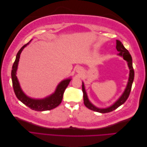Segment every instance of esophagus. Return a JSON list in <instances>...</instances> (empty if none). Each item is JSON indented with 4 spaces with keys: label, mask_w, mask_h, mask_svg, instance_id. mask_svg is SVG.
<instances>
[{
    "label": "esophagus",
    "mask_w": 147,
    "mask_h": 147,
    "mask_svg": "<svg viewBox=\"0 0 147 147\" xmlns=\"http://www.w3.org/2000/svg\"><path fill=\"white\" fill-rule=\"evenodd\" d=\"M82 69H81V68L80 67H78L77 68V72H80V71Z\"/></svg>",
    "instance_id": "1"
}]
</instances>
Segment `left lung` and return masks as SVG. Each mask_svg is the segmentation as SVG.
Segmentation results:
<instances>
[{
	"instance_id": "8db88e82",
	"label": "left lung",
	"mask_w": 147,
	"mask_h": 147,
	"mask_svg": "<svg viewBox=\"0 0 147 147\" xmlns=\"http://www.w3.org/2000/svg\"><path fill=\"white\" fill-rule=\"evenodd\" d=\"M116 48L118 51L119 53H118V55L120 56H122L123 59L127 61V65L129 67V77L128 80V83L127 84V86L124 90V92L121 96L119 97V98L115 102V103L111 105L110 107L106 109H99L95 107L91 103V102L89 100L86 92L85 91V88H84V83L82 82V91L83 93V100H84V104L85 105L87 108L90 109L91 110L94 111V112H97L102 113H109L110 112H112L114 110L117 109L120 105L123 104L126 100L127 99L129 96L130 92L132 88V84L134 81V69H133L132 67V59L131 55L129 54V52L127 51V50L125 48L124 45L122 44V43L120 42L118 40H117V46Z\"/></svg>"
}]
</instances>
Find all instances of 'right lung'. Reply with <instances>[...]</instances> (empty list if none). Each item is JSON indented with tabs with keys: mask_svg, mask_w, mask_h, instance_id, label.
I'll use <instances>...</instances> for the list:
<instances>
[{
	"mask_svg": "<svg viewBox=\"0 0 147 147\" xmlns=\"http://www.w3.org/2000/svg\"><path fill=\"white\" fill-rule=\"evenodd\" d=\"M30 42L31 40L27 44L24 45L23 47H22L19 51L18 52L16 56V59L12 66L11 80L13 90H14V92L17 98L32 110L38 111V112L50 110L57 107L61 103L64 92L66 88L69 85L71 79H66L60 82L58 85H57L55 92L53 93L51 95L49 96L44 99H35L30 98V97L26 96L24 92L22 91L19 82L18 80L16 77V70L18 69V62L20 61L21 53Z\"/></svg>",
	"mask_w": 147,
	"mask_h": 147,
	"instance_id": "obj_1",
	"label": "right lung"
}]
</instances>
